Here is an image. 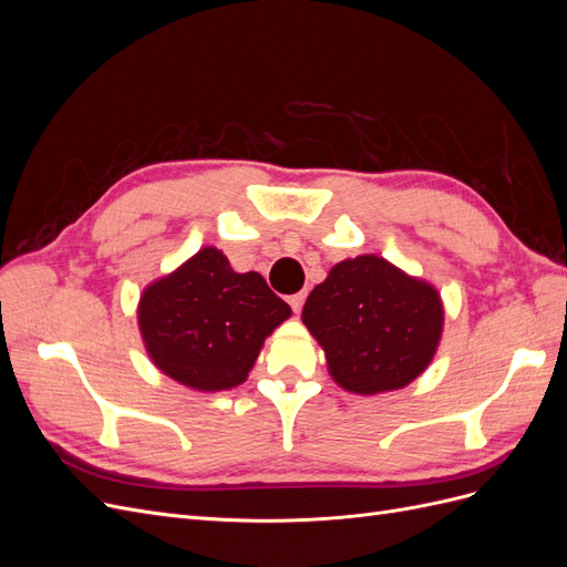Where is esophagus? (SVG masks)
I'll list each match as a JSON object with an SVG mask.
<instances>
[{
	"label": "esophagus",
	"mask_w": 567,
	"mask_h": 567,
	"mask_svg": "<svg viewBox=\"0 0 567 567\" xmlns=\"http://www.w3.org/2000/svg\"><path fill=\"white\" fill-rule=\"evenodd\" d=\"M305 298H307L305 290H300V293H296V296H290V298H288V302H290V307H293V312H296V315H300L302 305H305Z\"/></svg>",
	"instance_id": "1"
}]
</instances>
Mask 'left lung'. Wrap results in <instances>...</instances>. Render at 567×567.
<instances>
[{"instance_id":"1","label":"left lung","mask_w":567,"mask_h":567,"mask_svg":"<svg viewBox=\"0 0 567 567\" xmlns=\"http://www.w3.org/2000/svg\"><path fill=\"white\" fill-rule=\"evenodd\" d=\"M302 323L342 390L381 394L416 381L433 362L444 305L433 284L381 255H357L315 286Z\"/></svg>"}]
</instances>
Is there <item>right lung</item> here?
Masks as SVG:
<instances>
[{"mask_svg": "<svg viewBox=\"0 0 567 567\" xmlns=\"http://www.w3.org/2000/svg\"><path fill=\"white\" fill-rule=\"evenodd\" d=\"M288 317L262 274L234 271L215 246L148 284L136 305L153 367L198 392L246 383L265 340Z\"/></svg>", "mask_w": 567, "mask_h": 567, "instance_id": "right-lung-1", "label": "right lung"}]
</instances>
